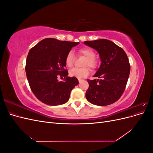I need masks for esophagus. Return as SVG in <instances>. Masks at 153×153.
Listing matches in <instances>:
<instances>
[{"label": "esophagus", "instance_id": "obj_1", "mask_svg": "<svg viewBox=\"0 0 153 153\" xmlns=\"http://www.w3.org/2000/svg\"><path fill=\"white\" fill-rule=\"evenodd\" d=\"M82 81H83L82 79H80V78H78V82H79V83H81Z\"/></svg>", "mask_w": 153, "mask_h": 153}]
</instances>
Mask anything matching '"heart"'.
I'll use <instances>...</instances> for the list:
<instances>
[{
  "label": "heart",
  "instance_id": "obj_1",
  "mask_svg": "<svg viewBox=\"0 0 153 153\" xmlns=\"http://www.w3.org/2000/svg\"><path fill=\"white\" fill-rule=\"evenodd\" d=\"M78 53L83 55L86 59L84 61L83 66H89L92 69H95L98 66V60L96 59V53L94 51L88 47H83L78 49ZM75 55L73 51H69L67 53L65 58V64L68 68H71L75 62ZM89 73V69L87 67L82 68H74L69 72L71 76H75L76 78H83L87 76Z\"/></svg>",
  "mask_w": 153,
  "mask_h": 153
}]
</instances>
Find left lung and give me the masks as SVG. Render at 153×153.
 Segmentation results:
<instances>
[{
	"label": "left lung",
	"mask_w": 153,
	"mask_h": 153,
	"mask_svg": "<svg viewBox=\"0 0 153 153\" xmlns=\"http://www.w3.org/2000/svg\"><path fill=\"white\" fill-rule=\"evenodd\" d=\"M84 44L98 51L101 64L94 77L87 80L89 86L85 97L98 106L109 105L117 101L125 90L130 72V64L124 50L112 41L101 39L86 41Z\"/></svg>",
	"instance_id": "left-lung-1"
}]
</instances>
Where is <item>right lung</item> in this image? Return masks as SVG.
I'll use <instances>...</instances> for the list:
<instances>
[{
	"label": "right lung",
	"mask_w": 153,
	"mask_h": 153,
	"mask_svg": "<svg viewBox=\"0 0 153 153\" xmlns=\"http://www.w3.org/2000/svg\"><path fill=\"white\" fill-rule=\"evenodd\" d=\"M78 44L46 38L30 50L26 61V75L31 91L41 102L55 106L69 100L78 80L76 77L68 76L65 58L72 47ZM59 75L64 77V81L57 80Z\"/></svg>",
	"instance_id": "1"
}]
</instances>
